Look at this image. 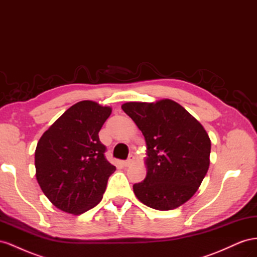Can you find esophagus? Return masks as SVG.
Wrapping results in <instances>:
<instances>
[{"label": "esophagus", "instance_id": "esophagus-1", "mask_svg": "<svg viewBox=\"0 0 257 257\" xmlns=\"http://www.w3.org/2000/svg\"><path fill=\"white\" fill-rule=\"evenodd\" d=\"M133 163H134V158L131 155V157H130L126 161H124V162L122 163V165H123L124 167H128V166H131L132 164H133Z\"/></svg>", "mask_w": 257, "mask_h": 257}]
</instances>
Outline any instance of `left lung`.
I'll list each match as a JSON object with an SVG mask.
<instances>
[{
    "instance_id": "1",
    "label": "left lung",
    "mask_w": 257,
    "mask_h": 257,
    "mask_svg": "<svg viewBox=\"0 0 257 257\" xmlns=\"http://www.w3.org/2000/svg\"><path fill=\"white\" fill-rule=\"evenodd\" d=\"M121 107L142 131L147 145V176L133 185L136 197L161 211L180 207L196 193L208 172L211 142L206 130L168 98Z\"/></svg>"
}]
</instances>
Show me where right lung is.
Listing matches in <instances>:
<instances>
[{"instance_id": "obj_1", "label": "right lung", "mask_w": 257, "mask_h": 257, "mask_svg": "<svg viewBox=\"0 0 257 257\" xmlns=\"http://www.w3.org/2000/svg\"><path fill=\"white\" fill-rule=\"evenodd\" d=\"M111 107L81 100L45 132L35 150L36 179L53 206L79 215L103 198L115 170L105 159L98 132Z\"/></svg>"}]
</instances>
